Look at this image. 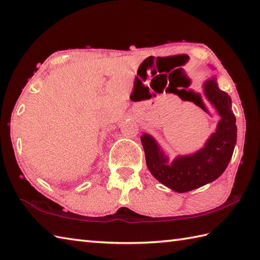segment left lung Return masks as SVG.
Masks as SVG:
<instances>
[{
    "instance_id": "8db88e82",
    "label": "left lung",
    "mask_w": 260,
    "mask_h": 260,
    "mask_svg": "<svg viewBox=\"0 0 260 260\" xmlns=\"http://www.w3.org/2000/svg\"><path fill=\"white\" fill-rule=\"evenodd\" d=\"M203 95L220 117L217 128L200 150L170 157L150 134L141 136L146 165L152 175L169 189L178 193L198 189L211 183L221 175L233 156L237 142L236 117L231 109V98L218 86L217 76H211L202 85ZM190 102L202 106L200 95H192Z\"/></svg>"
}]
</instances>
